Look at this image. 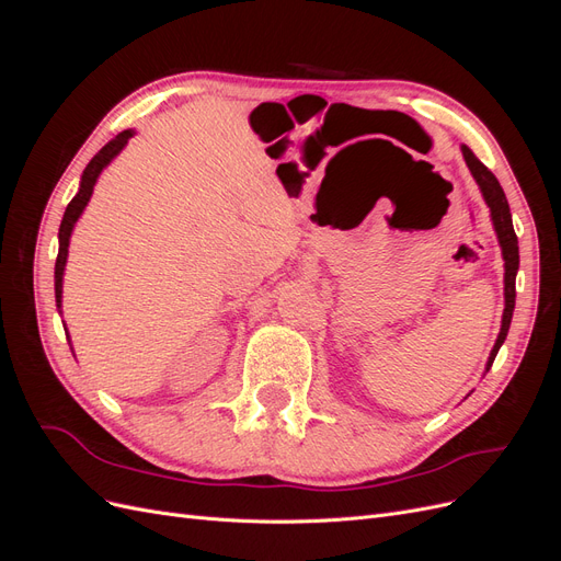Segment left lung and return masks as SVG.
Wrapping results in <instances>:
<instances>
[{
	"label": "left lung",
	"instance_id": "8db88e82",
	"mask_svg": "<svg viewBox=\"0 0 561 561\" xmlns=\"http://www.w3.org/2000/svg\"><path fill=\"white\" fill-rule=\"evenodd\" d=\"M463 159L470 168V173L478 182L480 192L486 201V206L491 210V222H494L499 243H501V252H503V262H505V309H503V320H501V332L494 348H491V355L486 360V371L494 365V358L499 348L503 346L507 330H511V320H513V311H515V278H517V268H519V245H517V236L513 229V215H511V206H507V198L503 194V186L499 184L496 175L489 171V168L472 154L470 147H461Z\"/></svg>",
	"mask_w": 561,
	"mask_h": 561
}]
</instances>
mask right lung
I'll return each instance as SVG.
<instances>
[{
	"label": "right lung",
	"mask_w": 561,
	"mask_h": 561,
	"mask_svg": "<svg viewBox=\"0 0 561 561\" xmlns=\"http://www.w3.org/2000/svg\"><path fill=\"white\" fill-rule=\"evenodd\" d=\"M135 130H124L118 133L114 140H110L103 149L98 151V154L89 161V165L83 168V175H81V182H79V192L77 196L70 201V206L65 208V215H62V222H60V231H58V260H56V307L60 309L62 304V274H65V264H67V248H70V236H72V229L77 225V219L81 217L83 208L89 206L91 201V194H93V186L100 178V173L105 171V168L112 163V159L122 151L128 140L133 138Z\"/></svg>",
	"instance_id": "1"
}]
</instances>
